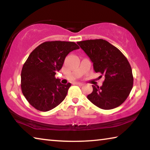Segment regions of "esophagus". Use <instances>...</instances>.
<instances>
[{"instance_id": "34e87169", "label": "esophagus", "mask_w": 150, "mask_h": 150, "mask_svg": "<svg viewBox=\"0 0 150 150\" xmlns=\"http://www.w3.org/2000/svg\"><path fill=\"white\" fill-rule=\"evenodd\" d=\"M75 85H79V86H82L83 84L79 82H75Z\"/></svg>"}]
</instances>
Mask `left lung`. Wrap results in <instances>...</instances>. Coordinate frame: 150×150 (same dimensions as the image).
I'll use <instances>...</instances> for the list:
<instances>
[{
  "label": "left lung",
  "instance_id": "8db88e82",
  "mask_svg": "<svg viewBox=\"0 0 150 150\" xmlns=\"http://www.w3.org/2000/svg\"><path fill=\"white\" fill-rule=\"evenodd\" d=\"M77 43L93 62L95 71L105 77L101 87L92 85L93 92L87 96L88 99L104 110L121 105L133 87L132 71L128 59L106 40H88Z\"/></svg>",
  "mask_w": 150,
  "mask_h": 150
}]
</instances>
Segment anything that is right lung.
I'll use <instances>...</instances> for the list:
<instances>
[{
    "label": "right lung",
    "mask_w": 150,
    "mask_h": 150,
    "mask_svg": "<svg viewBox=\"0 0 150 150\" xmlns=\"http://www.w3.org/2000/svg\"><path fill=\"white\" fill-rule=\"evenodd\" d=\"M79 47L72 42H45L32 51L21 72V88L33 107L47 112L65 99L71 83L62 84L55 77L65 58Z\"/></svg>",
    "instance_id": "add662e5"
}]
</instances>
